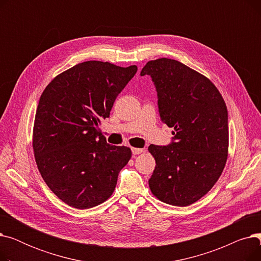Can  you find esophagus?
Here are the masks:
<instances>
[{
    "instance_id": "esophagus-1",
    "label": "esophagus",
    "mask_w": 261,
    "mask_h": 261,
    "mask_svg": "<svg viewBox=\"0 0 261 261\" xmlns=\"http://www.w3.org/2000/svg\"><path fill=\"white\" fill-rule=\"evenodd\" d=\"M131 150H132L133 155H138V154L144 152V149H141V148H132Z\"/></svg>"
}]
</instances>
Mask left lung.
<instances>
[{"instance_id": "obj_1", "label": "left lung", "mask_w": 261, "mask_h": 261, "mask_svg": "<svg viewBox=\"0 0 261 261\" xmlns=\"http://www.w3.org/2000/svg\"><path fill=\"white\" fill-rule=\"evenodd\" d=\"M141 75L152 78L161 119L173 128L169 145L148 148L156 164L149 187L164 203L188 206L208 193L224 169L226 105L208 78L176 60L148 61Z\"/></svg>"}]
</instances>
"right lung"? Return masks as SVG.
<instances>
[{
  "mask_svg": "<svg viewBox=\"0 0 261 261\" xmlns=\"http://www.w3.org/2000/svg\"><path fill=\"white\" fill-rule=\"evenodd\" d=\"M136 71L86 61L55 77L41 95L33 131L37 166L53 193L74 208L111 197L131 159V149L108 144L98 126Z\"/></svg>",
  "mask_w": 261,
  "mask_h": 261,
  "instance_id": "add662e5",
  "label": "right lung"
}]
</instances>
